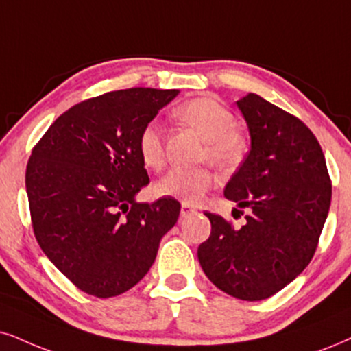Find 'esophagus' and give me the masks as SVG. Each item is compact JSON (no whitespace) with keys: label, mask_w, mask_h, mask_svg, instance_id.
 <instances>
[{"label":"esophagus","mask_w":351,"mask_h":351,"mask_svg":"<svg viewBox=\"0 0 351 351\" xmlns=\"http://www.w3.org/2000/svg\"><path fill=\"white\" fill-rule=\"evenodd\" d=\"M193 213H195V208H192L189 203H182V208H180V216H182V218H185V216H189V215H193Z\"/></svg>","instance_id":"34e87169"}]
</instances>
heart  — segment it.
<instances>
[{
  "label": "heart",
  "instance_id": "1",
  "mask_svg": "<svg viewBox=\"0 0 351 351\" xmlns=\"http://www.w3.org/2000/svg\"><path fill=\"white\" fill-rule=\"evenodd\" d=\"M174 117L205 140L202 159L219 169H232L244 159L245 141L234 130V115L223 104L211 97L190 99L177 107ZM138 151L145 166L151 169L164 166V138L158 123L149 122L143 127ZM213 185L215 177L208 169L176 167L156 184V192L184 203H197Z\"/></svg>",
  "mask_w": 351,
  "mask_h": 351
}]
</instances>
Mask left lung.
I'll use <instances>...</instances> for the list:
<instances>
[{
    "instance_id": "left-lung-1",
    "label": "left lung",
    "mask_w": 351,
    "mask_h": 351,
    "mask_svg": "<svg viewBox=\"0 0 351 351\" xmlns=\"http://www.w3.org/2000/svg\"><path fill=\"white\" fill-rule=\"evenodd\" d=\"M247 123L250 151L224 187L236 211L234 229L206 211L211 234L198 261L211 283L244 301L274 296L308 267L330 208L326 158L313 132L295 115L257 94L236 102Z\"/></svg>"
}]
</instances>
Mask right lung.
Returning <instances> with one entry per match:
<instances>
[{"instance_id": "add662e5", "label": "right lung", "mask_w": 351, "mask_h": 351, "mask_svg": "<svg viewBox=\"0 0 351 351\" xmlns=\"http://www.w3.org/2000/svg\"><path fill=\"white\" fill-rule=\"evenodd\" d=\"M179 89L133 88L88 99L62 114L25 171L34 234L81 291L112 298L148 274L180 203H138L149 184L138 138Z\"/></svg>"}]
</instances>
